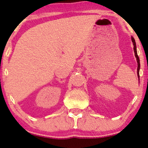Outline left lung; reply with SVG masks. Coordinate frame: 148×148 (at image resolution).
Segmentation results:
<instances>
[{
	"label": "left lung",
	"instance_id": "obj_1",
	"mask_svg": "<svg viewBox=\"0 0 148 148\" xmlns=\"http://www.w3.org/2000/svg\"><path fill=\"white\" fill-rule=\"evenodd\" d=\"M132 40L133 42V45H134V53H135V56L136 58V60H137V63H138V69H137V74H138V78L140 77V75H139V70H140V59H139L138 56L137 54V51H136V42H135V40L134 38L132 37Z\"/></svg>",
	"mask_w": 148,
	"mask_h": 148
}]
</instances>
